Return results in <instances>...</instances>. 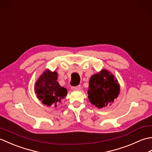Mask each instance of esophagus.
Masks as SVG:
<instances>
[{
	"mask_svg": "<svg viewBox=\"0 0 152 152\" xmlns=\"http://www.w3.org/2000/svg\"><path fill=\"white\" fill-rule=\"evenodd\" d=\"M80 86H73L71 88V89H72V90H80Z\"/></svg>",
	"mask_w": 152,
	"mask_h": 152,
	"instance_id": "1",
	"label": "esophagus"
}]
</instances>
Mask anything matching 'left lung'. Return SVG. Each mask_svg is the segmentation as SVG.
Wrapping results in <instances>:
<instances>
[{
  "label": "left lung",
  "instance_id": "obj_1",
  "mask_svg": "<svg viewBox=\"0 0 152 152\" xmlns=\"http://www.w3.org/2000/svg\"><path fill=\"white\" fill-rule=\"evenodd\" d=\"M89 88V101L98 108L104 107L114 101L119 93L117 80L106 70L91 77Z\"/></svg>",
  "mask_w": 152,
  "mask_h": 152
}]
</instances>
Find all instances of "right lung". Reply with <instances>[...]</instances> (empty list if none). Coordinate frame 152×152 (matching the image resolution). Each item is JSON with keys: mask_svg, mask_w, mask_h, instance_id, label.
<instances>
[{"mask_svg": "<svg viewBox=\"0 0 152 152\" xmlns=\"http://www.w3.org/2000/svg\"><path fill=\"white\" fill-rule=\"evenodd\" d=\"M57 74L46 70L42 74L35 84V93L37 97L43 104L47 106L53 104L57 106L65 97L67 94L66 89L61 87L57 82Z\"/></svg>", "mask_w": 152, "mask_h": 152, "instance_id": "add662e5", "label": "right lung"}]
</instances>
